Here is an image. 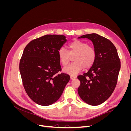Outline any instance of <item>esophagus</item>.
I'll return each mask as SVG.
<instances>
[{"mask_svg": "<svg viewBox=\"0 0 131 131\" xmlns=\"http://www.w3.org/2000/svg\"><path fill=\"white\" fill-rule=\"evenodd\" d=\"M70 79H72V80H74V79L76 78V76H74V75H70Z\"/></svg>", "mask_w": 131, "mask_h": 131, "instance_id": "obj_1", "label": "esophagus"}]
</instances>
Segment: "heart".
I'll return each mask as SVG.
<instances>
[{"label":"heart","instance_id":"heart-1","mask_svg":"<svg viewBox=\"0 0 131 131\" xmlns=\"http://www.w3.org/2000/svg\"><path fill=\"white\" fill-rule=\"evenodd\" d=\"M68 48V51L64 47H61L58 52L59 61L63 67L68 66L70 61V56H74V62L63 69L64 73L76 75L84 68L89 69L94 64L96 58V50L87 42L75 40L69 43Z\"/></svg>","mask_w":131,"mask_h":131}]
</instances>
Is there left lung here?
Segmentation results:
<instances>
[{"label":"left lung","mask_w":131,"mask_h":131,"mask_svg":"<svg viewBox=\"0 0 131 131\" xmlns=\"http://www.w3.org/2000/svg\"><path fill=\"white\" fill-rule=\"evenodd\" d=\"M79 38H88L92 41L96 58L88 72L78 77L80 81L78 92L86 103L100 105L108 100L115 89L120 59L116 48L109 39L96 33L83 35Z\"/></svg>","instance_id":"1"}]
</instances>
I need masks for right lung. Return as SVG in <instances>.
I'll list each match as a JSON object with an SVG mask.
<instances>
[{
    "label": "right lung",
    "mask_w": 131,
    "mask_h": 131,
    "mask_svg": "<svg viewBox=\"0 0 131 131\" xmlns=\"http://www.w3.org/2000/svg\"><path fill=\"white\" fill-rule=\"evenodd\" d=\"M66 41L64 35L47 34L30 41L23 51L19 66L23 85L39 105L56 102L70 80L68 74L58 73L62 68L58 52Z\"/></svg>",
    "instance_id": "1"
}]
</instances>
